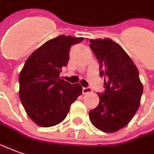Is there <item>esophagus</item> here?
Listing matches in <instances>:
<instances>
[{
    "instance_id": "obj_1",
    "label": "esophagus",
    "mask_w": 154,
    "mask_h": 154,
    "mask_svg": "<svg viewBox=\"0 0 154 154\" xmlns=\"http://www.w3.org/2000/svg\"><path fill=\"white\" fill-rule=\"evenodd\" d=\"M92 90L91 88H82V93L83 94H87V93H90V92H92Z\"/></svg>"
}]
</instances>
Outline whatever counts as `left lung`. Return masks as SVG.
<instances>
[{
  "mask_svg": "<svg viewBox=\"0 0 154 154\" xmlns=\"http://www.w3.org/2000/svg\"><path fill=\"white\" fill-rule=\"evenodd\" d=\"M89 47L99 62L104 92L97 93L99 104L90 110V121L97 129L114 133L125 127L138 109L143 85L129 56L111 39H90Z\"/></svg>",
  "mask_w": 154,
  "mask_h": 154,
  "instance_id": "1",
  "label": "left lung"
}]
</instances>
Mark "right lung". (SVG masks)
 Segmentation results:
<instances>
[{"mask_svg":"<svg viewBox=\"0 0 154 154\" xmlns=\"http://www.w3.org/2000/svg\"><path fill=\"white\" fill-rule=\"evenodd\" d=\"M82 41L83 37L59 36L47 41L25 62L19 75L20 99L37 125L48 128L62 122L82 94L79 83L71 84L59 75L68 63L71 47Z\"/></svg>","mask_w":154,"mask_h":154,"instance_id":"obj_1","label":"right lung"}]
</instances>
